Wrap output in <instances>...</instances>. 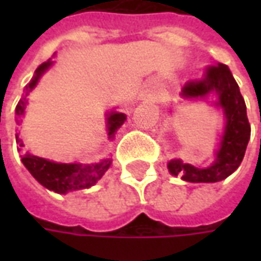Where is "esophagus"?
<instances>
[{
	"label": "esophagus",
	"instance_id": "esophagus-1",
	"mask_svg": "<svg viewBox=\"0 0 261 261\" xmlns=\"http://www.w3.org/2000/svg\"><path fill=\"white\" fill-rule=\"evenodd\" d=\"M148 99H149V100H155V99H156V95H155V92H151V93L148 95Z\"/></svg>",
	"mask_w": 261,
	"mask_h": 261
}]
</instances>
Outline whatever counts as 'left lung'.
I'll return each mask as SVG.
<instances>
[{
  "label": "left lung",
  "instance_id": "obj_1",
  "mask_svg": "<svg viewBox=\"0 0 261 261\" xmlns=\"http://www.w3.org/2000/svg\"><path fill=\"white\" fill-rule=\"evenodd\" d=\"M210 96L215 97L213 106L222 110L225 121L214 162L205 168L185 164L176 158L168 162L170 175L181 176L190 183H215L226 179L239 168L250 140L246 105L233 75L225 64L218 63L207 68L201 81L187 82L180 92L183 100H205Z\"/></svg>",
  "mask_w": 261,
  "mask_h": 261
}]
</instances>
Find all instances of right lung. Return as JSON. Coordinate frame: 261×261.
Segmentation results:
<instances>
[{
  "label": "right lung",
  "mask_w": 261,
  "mask_h": 261,
  "mask_svg": "<svg viewBox=\"0 0 261 261\" xmlns=\"http://www.w3.org/2000/svg\"><path fill=\"white\" fill-rule=\"evenodd\" d=\"M53 60L48 59L46 63L39 65L31 82L25 86V93L20 97V100L15 109L16 124L22 123L29 93L36 88L40 78L44 75V72H47L48 69L53 67ZM125 119H127V116L124 113H120L116 110H110L106 113V131H108V138L110 141H113L116 133L123 125ZM15 138H16V144L19 147H23V141L19 138L18 133L15 134ZM22 164L25 165L26 169L31 172V175L43 187H46L54 193H59V194H67L69 192L84 190V189H89L93 186L110 168L112 158H103L95 164H78V162L63 164V162H54L50 159L40 158V156L26 152L22 156Z\"/></svg>",
  "instance_id": "add662e5"
}]
</instances>
